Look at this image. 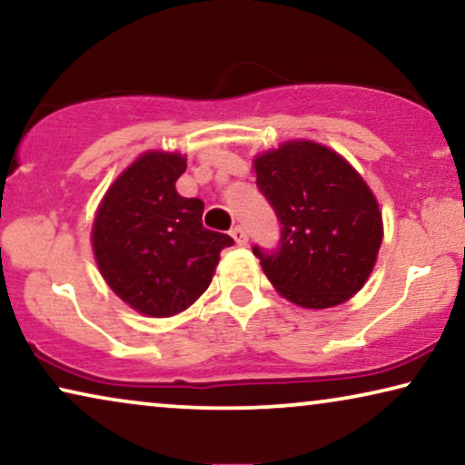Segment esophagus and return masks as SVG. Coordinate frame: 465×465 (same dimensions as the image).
<instances>
[{
    "instance_id": "1",
    "label": "esophagus",
    "mask_w": 465,
    "mask_h": 465,
    "mask_svg": "<svg viewBox=\"0 0 465 465\" xmlns=\"http://www.w3.org/2000/svg\"><path fill=\"white\" fill-rule=\"evenodd\" d=\"M231 237L234 239V243L237 245H247V232L243 226H234L231 231Z\"/></svg>"
}]
</instances>
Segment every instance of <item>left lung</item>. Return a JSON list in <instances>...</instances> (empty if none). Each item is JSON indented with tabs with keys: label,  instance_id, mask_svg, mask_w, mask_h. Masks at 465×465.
I'll use <instances>...</instances> for the list:
<instances>
[{
	"label": "left lung",
	"instance_id": "1",
	"mask_svg": "<svg viewBox=\"0 0 465 465\" xmlns=\"http://www.w3.org/2000/svg\"><path fill=\"white\" fill-rule=\"evenodd\" d=\"M258 190L282 224L275 250L253 256L279 294L304 309H328L361 290L383 241L379 203L334 150L288 142L253 161Z\"/></svg>",
	"mask_w": 465,
	"mask_h": 465
}]
</instances>
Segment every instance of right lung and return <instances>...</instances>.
I'll list each match as a JSON object with an SVG mask.
<instances>
[{
    "label": "right lung",
    "instance_id": "right-lung-1",
    "mask_svg": "<svg viewBox=\"0 0 465 465\" xmlns=\"http://www.w3.org/2000/svg\"><path fill=\"white\" fill-rule=\"evenodd\" d=\"M186 158L145 152L107 190L93 224V252L107 285L139 313L169 317L209 288L220 252L234 241L203 226L201 199L175 182Z\"/></svg>",
    "mask_w": 465,
    "mask_h": 465
}]
</instances>
